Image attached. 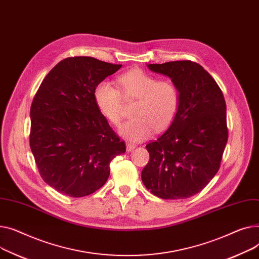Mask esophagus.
<instances>
[{
    "label": "esophagus",
    "instance_id": "34e87169",
    "mask_svg": "<svg viewBox=\"0 0 259 259\" xmlns=\"http://www.w3.org/2000/svg\"><path fill=\"white\" fill-rule=\"evenodd\" d=\"M136 148V145L133 144V143H127L126 144V150L128 151V153H132V151Z\"/></svg>",
    "mask_w": 259,
    "mask_h": 259
}]
</instances>
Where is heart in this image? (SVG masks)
Returning <instances> with one entry per match:
<instances>
[{
    "label": "heart",
    "instance_id": "obj_1",
    "mask_svg": "<svg viewBox=\"0 0 259 259\" xmlns=\"http://www.w3.org/2000/svg\"><path fill=\"white\" fill-rule=\"evenodd\" d=\"M117 90L103 80L94 88V101L100 114L114 126L122 120L123 100H136L132 118L120 128L125 139L141 142L162 132L174 121L180 105L177 87L169 80H157L155 76L140 69H133L117 77Z\"/></svg>",
    "mask_w": 259,
    "mask_h": 259
}]
</instances>
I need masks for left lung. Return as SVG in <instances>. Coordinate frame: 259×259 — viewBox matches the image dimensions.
Wrapping results in <instances>:
<instances>
[{
    "label": "left lung",
    "instance_id": "obj_1",
    "mask_svg": "<svg viewBox=\"0 0 259 259\" xmlns=\"http://www.w3.org/2000/svg\"><path fill=\"white\" fill-rule=\"evenodd\" d=\"M147 67L171 79L180 105L167 131L146 145L149 161L142 182L161 199H187L206 187L220 169L228 140L225 98L212 76L190 60Z\"/></svg>",
    "mask_w": 259,
    "mask_h": 259
}]
</instances>
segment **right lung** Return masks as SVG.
Here are the masks:
<instances>
[{
	"label": "right lung",
	"instance_id": "1",
	"mask_svg": "<svg viewBox=\"0 0 259 259\" xmlns=\"http://www.w3.org/2000/svg\"><path fill=\"white\" fill-rule=\"evenodd\" d=\"M122 65L89 56L59 62L44 78L33 98L30 148L49 186L72 197L102 187L110 163L125 153L94 101V88Z\"/></svg>",
	"mask_w": 259,
	"mask_h": 259
}]
</instances>
